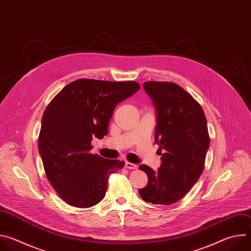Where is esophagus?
Returning <instances> with one entry per match:
<instances>
[{
  "mask_svg": "<svg viewBox=\"0 0 251 251\" xmlns=\"http://www.w3.org/2000/svg\"><path fill=\"white\" fill-rule=\"evenodd\" d=\"M125 168L129 169V170H135V169H137V165H135L133 163H130V162H126L125 163Z\"/></svg>",
  "mask_w": 251,
  "mask_h": 251,
  "instance_id": "1",
  "label": "esophagus"
}]
</instances>
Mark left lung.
Here are the masks:
<instances>
[{
  "instance_id": "left-lung-1",
  "label": "left lung",
  "mask_w": 251,
  "mask_h": 251,
  "mask_svg": "<svg viewBox=\"0 0 251 251\" xmlns=\"http://www.w3.org/2000/svg\"><path fill=\"white\" fill-rule=\"evenodd\" d=\"M144 88L156 107L155 142L163 154L157 171L139 166L148 176V185L139 194L147 202L168 205L182 200L204 169L209 147L206 118L200 103L180 85L147 81Z\"/></svg>"
}]
</instances>
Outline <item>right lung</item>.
Wrapping results in <instances>:
<instances>
[{
    "label": "right lung",
    "mask_w": 251,
    "mask_h": 251,
    "mask_svg": "<svg viewBox=\"0 0 251 251\" xmlns=\"http://www.w3.org/2000/svg\"><path fill=\"white\" fill-rule=\"evenodd\" d=\"M139 88L136 81L81 78L64 86L47 106L39 151L50 183L69 205L98 203L109 176L124 167L123 161L92 154L91 140L107 135L116 105Z\"/></svg>",
    "instance_id": "right-lung-1"
}]
</instances>
